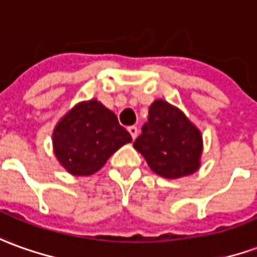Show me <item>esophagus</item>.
Here are the masks:
<instances>
[{"instance_id":"obj_1","label":"esophagus","mask_w":257,"mask_h":257,"mask_svg":"<svg viewBox=\"0 0 257 257\" xmlns=\"http://www.w3.org/2000/svg\"><path fill=\"white\" fill-rule=\"evenodd\" d=\"M128 132H129V134H131V136H132V139H136V136H138V128H136L135 125H132V126H129Z\"/></svg>"}]
</instances>
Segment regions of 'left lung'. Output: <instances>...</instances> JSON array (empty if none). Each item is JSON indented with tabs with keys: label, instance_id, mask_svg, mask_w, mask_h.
Instances as JSON below:
<instances>
[{
	"label": "left lung",
	"instance_id": "obj_1",
	"mask_svg": "<svg viewBox=\"0 0 257 257\" xmlns=\"http://www.w3.org/2000/svg\"><path fill=\"white\" fill-rule=\"evenodd\" d=\"M134 147L156 174L168 179L191 175L200 167V131L177 107L156 100Z\"/></svg>",
	"mask_w": 257,
	"mask_h": 257
}]
</instances>
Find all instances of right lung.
<instances>
[{
    "label": "right lung",
    "instance_id": "1",
    "mask_svg": "<svg viewBox=\"0 0 257 257\" xmlns=\"http://www.w3.org/2000/svg\"><path fill=\"white\" fill-rule=\"evenodd\" d=\"M132 136L116 115L97 100L75 105L57 123L53 134L54 153L72 175H91Z\"/></svg>",
    "mask_w": 257,
    "mask_h": 257
}]
</instances>
